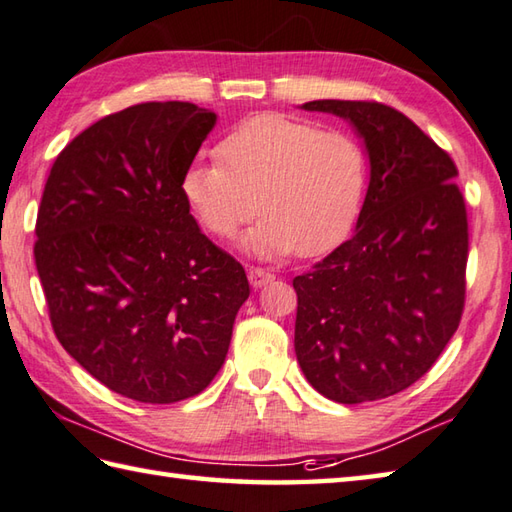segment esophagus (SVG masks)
Instances as JSON below:
<instances>
[{
    "label": "esophagus",
    "mask_w": 512,
    "mask_h": 512,
    "mask_svg": "<svg viewBox=\"0 0 512 512\" xmlns=\"http://www.w3.org/2000/svg\"><path fill=\"white\" fill-rule=\"evenodd\" d=\"M247 276H249V283H252L256 289L265 287L267 283L274 281V274L267 272V269H263V267H249Z\"/></svg>",
    "instance_id": "esophagus-1"
}]
</instances>
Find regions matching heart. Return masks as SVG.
<instances>
[{
  "mask_svg": "<svg viewBox=\"0 0 512 512\" xmlns=\"http://www.w3.org/2000/svg\"><path fill=\"white\" fill-rule=\"evenodd\" d=\"M218 158L191 165L182 176V194L216 238H234L258 207L265 211L245 238L256 256L330 252L361 214L368 156L345 131L263 113L229 131L218 144Z\"/></svg>",
  "mask_w": 512,
  "mask_h": 512,
  "instance_id": "obj_1",
  "label": "heart"
}]
</instances>
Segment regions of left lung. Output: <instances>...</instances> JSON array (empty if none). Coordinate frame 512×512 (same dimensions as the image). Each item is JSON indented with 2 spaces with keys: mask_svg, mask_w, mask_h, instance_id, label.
Returning <instances> with one entry per match:
<instances>
[{
  "mask_svg": "<svg viewBox=\"0 0 512 512\" xmlns=\"http://www.w3.org/2000/svg\"><path fill=\"white\" fill-rule=\"evenodd\" d=\"M350 120L370 156L354 234L296 276L294 350L336 403L379 401L426 374L466 303L468 214L457 165L408 115L370 100H314Z\"/></svg>",
  "mask_w": 512,
  "mask_h": 512,
  "instance_id": "obj_1",
  "label": "left lung"
}]
</instances>
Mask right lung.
Here are the masks:
<instances>
[{"mask_svg":"<svg viewBox=\"0 0 512 512\" xmlns=\"http://www.w3.org/2000/svg\"><path fill=\"white\" fill-rule=\"evenodd\" d=\"M216 113L144 102L106 115L55 158L35 267L57 341L140 403L196 397L223 368L249 283L202 234L182 176Z\"/></svg>","mask_w":512,"mask_h":512,"instance_id":"obj_1","label":"right lung"}]
</instances>
